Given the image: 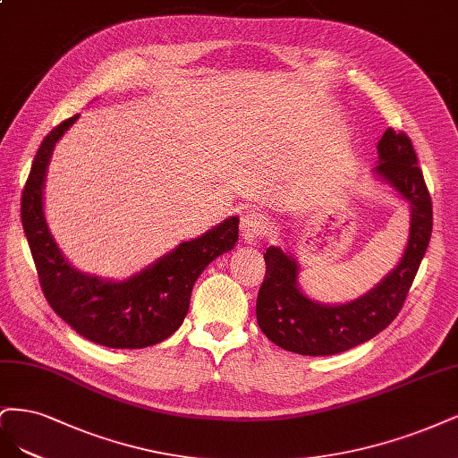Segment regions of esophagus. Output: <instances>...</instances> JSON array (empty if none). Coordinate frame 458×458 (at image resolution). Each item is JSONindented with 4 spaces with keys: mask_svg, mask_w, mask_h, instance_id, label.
<instances>
[{
    "mask_svg": "<svg viewBox=\"0 0 458 458\" xmlns=\"http://www.w3.org/2000/svg\"><path fill=\"white\" fill-rule=\"evenodd\" d=\"M242 238L249 243L264 240L270 232V220L267 215H262L259 211H247L242 216Z\"/></svg>",
    "mask_w": 458,
    "mask_h": 458,
    "instance_id": "esophagus-1",
    "label": "esophagus"
}]
</instances>
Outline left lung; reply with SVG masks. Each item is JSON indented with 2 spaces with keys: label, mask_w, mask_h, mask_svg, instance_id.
Returning a JSON list of instances; mask_svg holds the SVG:
<instances>
[{
  "label": "left lung",
  "mask_w": 458,
  "mask_h": 458,
  "mask_svg": "<svg viewBox=\"0 0 458 458\" xmlns=\"http://www.w3.org/2000/svg\"><path fill=\"white\" fill-rule=\"evenodd\" d=\"M378 176L411 205V232L400 264L361 299L323 306L297 287V262L282 249L264 253L267 276L257 297V321L274 344L302 356H333L386 329L400 314L432 235V198L419 157L403 131L386 129L378 140Z\"/></svg>",
  "instance_id": "obj_1"
}]
</instances>
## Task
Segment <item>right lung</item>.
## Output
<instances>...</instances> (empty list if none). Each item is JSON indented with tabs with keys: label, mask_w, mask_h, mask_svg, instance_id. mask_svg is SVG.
<instances>
[{
	"label": "right lung",
	"mask_w": 458,
	"mask_h": 458,
	"mask_svg": "<svg viewBox=\"0 0 458 458\" xmlns=\"http://www.w3.org/2000/svg\"><path fill=\"white\" fill-rule=\"evenodd\" d=\"M78 120L72 115L41 140L22 198V228L47 302L87 341L108 348H146L182 326L198 276L238 242L240 218L232 216L198 240L184 242L150 268L122 284L73 270L53 242L43 216V179L55 142Z\"/></svg>",
	"instance_id": "obj_1"
}]
</instances>
